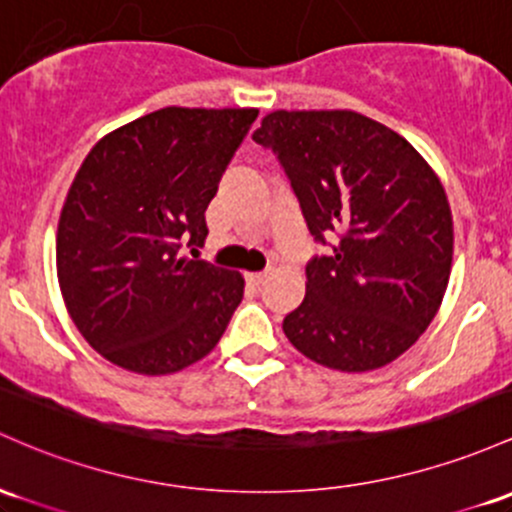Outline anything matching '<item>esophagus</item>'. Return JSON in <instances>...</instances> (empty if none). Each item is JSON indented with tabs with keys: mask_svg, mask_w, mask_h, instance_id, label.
<instances>
[{
	"mask_svg": "<svg viewBox=\"0 0 512 512\" xmlns=\"http://www.w3.org/2000/svg\"><path fill=\"white\" fill-rule=\"evenodd\" d=\"M267 274H269V272H250V274H247V282L255 284V286H260V284L267 279Z\"/></svg>",
	"mask_w": 512,
	"mask_h": 512,
	"instance_id": "1",
	"label": "esophagus"
}]
</instances>
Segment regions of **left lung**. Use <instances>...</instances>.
Wrapping results in <instances>:
<instances>
[{
	"label": "left lung",
	"instance_id": "1",
	"mask_svg": "<svg viewBox=\"0 0 512 512\" xmlns=\"http://www.w3.org/2000/svg\"><path fill=\"white\" fill-rule=\"evenodd\" d=\"M252 140L277 153L311 235L335 243L306 267L284 335L328 369L386 367L445 299L454 228L440 177L406 138L347 109L272 111Z\"/></svg>",
	"mask_w": 512,
	"mask_h": 512
}]
</instances>
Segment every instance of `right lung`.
Listing matches in <instances>:
<instances>
[{"label": "right lung", "mask_w": 512, "mask_h": 512, "mask_svg": "<svg viewBox=\"0 0 512 512\" xmlns=\"http://www.w3.org/2000/svg\"><path fill=\"white\" fill-rule=\"evenodd\" d=\"M257 109L167 106L106 133L67 189L55 238L65 308L116 367L182 372L216 347L243 299L235 269L184 257Z\"/></svg>", "instance_id": "obj_1"}]
</instances>
